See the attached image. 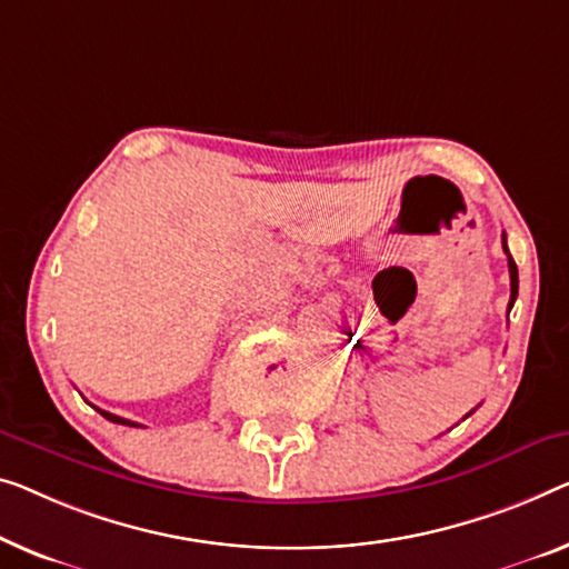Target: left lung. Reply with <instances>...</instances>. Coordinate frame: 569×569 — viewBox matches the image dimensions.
<instances>
[{
    "instance_id": "8db88e82",
    "label": "left lung",
    "mask_w": 569,
    "mask_h": 569,
    "mask_svg": "<svg viewBox=\"0 0 569 569\" xmlns=\"http://www.w3.org/2000/svg\"><path fill=\"white\" fill-rule=\"evenodd\" d=\"M503 250L508 256V273H511V301H508V311H511L516 296H519V270H516V262L511 258V252H508V248H506V234H503Z\"/></svg>"
}]
</instances>
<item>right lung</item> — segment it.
Listing matches in <instances>:
<instances>
[{
	"mask_svg": "<svg viewBox=\"0 0 569 569\" xmlns=\"http://www.w3.org/2000/svg\"><path fill=\"white\" fill-rule=\"evenodd\" d=\"M101 417L104 419H109V421H114V423H122V427H140L138 421H130V419H122V417H114V413H109V411H101V409H97Z\"/></svg>",
	"mask_w": 569,
	"mask_h": 569,
	"instance_id": "add662e5",
	"label": "right lung"
}]
</instances>
